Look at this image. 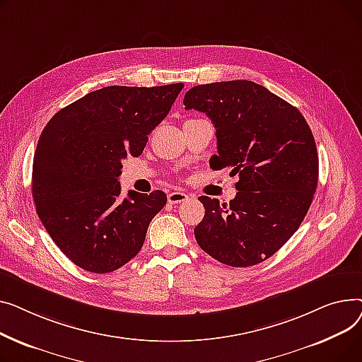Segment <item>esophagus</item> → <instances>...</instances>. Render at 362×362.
<instances>
[{
    "label": "esophagus",
    "instance_id": "1",
    "mask_svg": "<svg viewBox=\"0 0 362 362\" xmlns=\"http://www.w3.org/2000/svg\"><path fill=\"white\" fill-rule=\"evenodd\" d=\"M189 199V196L187 193H182V191H173V193L168 194V202L171 204H178V203H184Z\"/></svg>",
    "mask_w": 362,
    "mask_h": 362
}]
</instances>
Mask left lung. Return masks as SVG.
Wrapping results in <instances>:
<instances>
[{
	"instance_id": "8db88e82",
	"label": "left lung",
	"mask_w": 362,
	"mask_h": 362,
	"mask_svg": "<svg viewBox=\"0 0 362 362\" xmlns=\"http://www.w3.org/2000/svg\"><path fill=\"white\" fill-rule=\"evenodd\" d=\"M184 105L215 125L218 155L210 166L240 178L229 204L199 197L206 209L194 228L199 245L232 267L267 260L300 228L317 188V147L305 118L250 80L194 86Z\"/></svg>"
}]
</instances>
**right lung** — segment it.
I'll return each instance as SVG.
<instances>
[{
	"label": "right lung",
	"instance_id": "right-lung-1",
	"mask_svg": "<svg viewBox=\"0 0 362 362\" xmlns=\"http://www.w3.org/2000/svg\"><path fill=\"white\" fill-rule=\"evenodd\" d=\"M182 83L108 86L58 111L33 158L32 196L52 241L78 267L110 273L136 257L147 226L166 204L160 189L121 197L122 160L143 153Z\"/></svg>",
	"mask_w": 362,
	"mask_h": 362
}]
</instances>
